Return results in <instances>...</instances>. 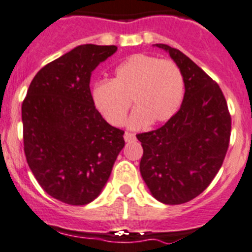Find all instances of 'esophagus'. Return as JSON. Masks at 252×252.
Returning <instances> with one entry per match:
<instances>
[{"instance_id":"34e87169","label":"esophagus","mask_w":252,"mask_h":252,"mask_svg":"<svg viewBox=\"0 0 252 252\" xmlns=\"http://www.w3.org/2000/svg\"><path fill=\"white\" fill-rule=\"evenodd\" d=\"M135 139V135H134L133 133H129V131H126L124 133V140L126 142H131V140Z\"/></svg>"}]
</instances>
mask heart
<instances>
[{"mask_svg":"<svg viewBox=\"0 0 252 252\" xmlns=\"http://www.w3.org/2000/svg\"><path fill=\"white\" fill-rule=\"evenodd\" d=\"M183 93V74L175 63L139 53L115 69L112 82H98L92 98L105 121L115 126L124 123L131 99L135 109L129 126L142 128L149 122L169 121L179 108Z\"/></svg>","mask_w":252,"mask_h":252,"instance_id":"obj_1","label":"heart"}]
</instances>
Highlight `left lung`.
<instances>
[{
    "label": "left lung",
    "mask_w": 252,
    "mask_h": 252,
    "mask_svg": "<svg viewBox=\"0 0 252 252\" xmlns=\"http://www.w3.org/2000/svg\"><path fill=\"white\" fill-rule=\"evenodd\" d=\"M185 86L180 109L160 128L138 134L143 147L140 174L153 196L168 205L192 200L210 185L222 165L231 117L218 83L189 57L168 44Z\"/></svg>",
    "instance_id": "8db88e82"
}]
</instances>
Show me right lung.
Listing matches in <instances>:
<instances>
[{
    "label": "right lung",
    "instance_id": "1",
    "mask_svg": "<svg viewBox=\"0 0 252 252\" xmlns=\"http://www.w3.org/2000/svg\"><path fill=\"white\" fill-rule=\"evenodd\" d=\"M115 46L82 44L44 65L22 103L26 159L42 189L69 205L102 192L124 147V131L95 109L89 82Z\"/></svg>",
    "mask_w": 252,
    "mask_h": 252
}]
</instances>
